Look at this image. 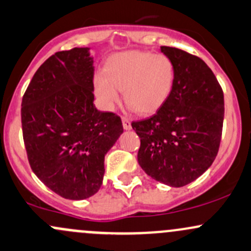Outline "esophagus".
Instances as JSON below:
<instances>
[{
    "mask_svg": "<svg viewBox=\"0 0 251 251\" xmlns=\"http://www.w3.org/2000/svg\"><path fill=\"white\" fill-rule=\"evenodd\" d=\"M121 120H123V126H124V128H125V130H130V128H131V121L128 120V119L126 118V117L121 118Z\"/></svg>",
    "mask_w": 251,
    "mask_h": 251,
    "instance_id": "obj_1",
    "label": "esophagus"
}]
</instances>
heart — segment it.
<instances>
[{"mask_svg":"<svg viewBox=\"0 0 251 251\" xmlns=\"http://www.w3.org/2000/svg\"><path fill=\"white\" fill-rule=\"evenodd\" d=\"M176 80L170 56L150 51H124L108 60L104 73L95 77V94L105 109L124 100L138 114H151L167 101Z\"/></svg>","mask_w":251,"mask_h":251,"instance_id":"b5f03b06","label":"heart"}]
</instances>
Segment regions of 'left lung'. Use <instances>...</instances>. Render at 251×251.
Here are the masks:
<instances>
[{
    "label": "left lung",
    "instance_id": "obj_1",
    "mask_svg": "<svg viewBox=\"0 0 251 251\" xmlns=\"http://www.w3.org/2000/svg\"><path fill=\"white\" fill-rule=\"evenodd\" d=\"M172 59V92L154 115L132 121L141 138L139 166L148 176L173 188L188 185L218 155L224 123V92L207 63L184 50L161 47Z\"/></svg>",
    "mask_w": 251,
    "mask_h": 251
}]
</instances>
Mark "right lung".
<instances>
[{
	"label": "right lung",
	"mask_w": 251,
	"mask_h": 251,
	"mask_svg": "<svg viewBox=\"0 0 251 251\" xmlns=\"http://www.w3.org/2000/svg\"><path fill=\"white\" fill-rule=\"evenodd\" d=\"M89 48L57 51L37 70L21 102L28 163L46 186L67 200H84L101 188L104 155L123 133L112 112L94 105Z\"/></svg>",
	"instance_id": "add662e5"
}]
</instances>
